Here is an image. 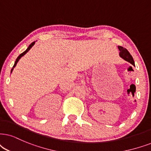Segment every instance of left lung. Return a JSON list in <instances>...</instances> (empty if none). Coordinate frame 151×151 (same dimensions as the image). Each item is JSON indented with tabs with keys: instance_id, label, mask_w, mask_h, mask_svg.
<instances>
[{
	"instance_id": "8db88e82",
	"label": "left lung",
	"mask_w": 151,
	"mask_h": 151,
	"mask_svg": "<svg viewBox=\"0 0 151 151\" xmlns=\"http://www.w3.org/2000/svg\"><path fill=\"white\" fill-rule=\"evenodd\" d=\"M118 48L120 51H121V52L119 53V56L125 60H126V61L129 62V63L134 65V60H133L132 56L130 53H129V51L125 48H123V47H121V46H118Z\"/></svg>"
}]
</instances>
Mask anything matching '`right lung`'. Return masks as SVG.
<instances>
[{
  "mask_svg": "<svg viewBox=\"0 0 151 151\" xmlns=\"http://www.w3.org/2000/svg\"><path fill=\"white\" fill-rule=\"evenodd\" d=\"M34 45H35V42H33V43H31V44H30V45L29 46H28V48H27V49H26V51H24V52H23L22 53H21V54L19 55V56L18 57H17V58L16 59V60H15V62H14V66H13V68H12V70H11V73H12V70H14V67L17 65V63H18V61H19V60H20V58H22V56H24V55H25V54H26V53H27V52H28V51H29V50H30V49L32 48V47H33V46Z\"/></svg>",
  "mask_w": 151,
  "mask_h": 151,
  "instance_id": "obj_1",
  "label": "right lung"
}]
</instances>
